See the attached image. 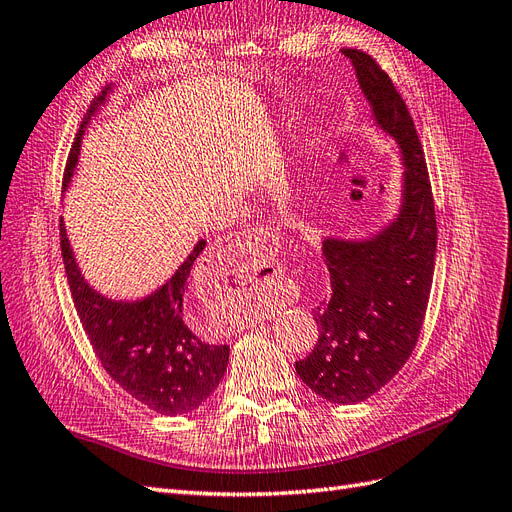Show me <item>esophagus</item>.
<instances>
[{"instance_id": "obj_1", "label": "esophagus", "mask_w": 512, "mask_h": 512, "mask_svg": "<svg viewBox=\"0 0 512 512\" xmlns=\"http://www.w3.org/2000/svg\"><path fill=\"white\" fill-rule=\"evenodd\" d=\"M271 245V237L267 230L256 228V230H241L234 232L230 237L217 247L213 254V269L222 273V269L228 267H239L247 260H256L267 252Z\"/></svg>"}]
</instances>
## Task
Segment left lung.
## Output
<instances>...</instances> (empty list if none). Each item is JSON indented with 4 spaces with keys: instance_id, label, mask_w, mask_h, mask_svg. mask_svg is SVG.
I'll return each instance as SVG.
<instances>
[{
    "instance_id": "1",
    "label": "left lung",
    "mask_w": 512,
    "mask_h": 512,
    "mask_svg": "<svg viewBox=\"0 0 512 512\" xmlns=\"http://www.w3.org/2000/svg\"><path fill=\"white\" fill-rule=\"evenodd\" d=\"M342 53L407 165L403 211L392 226L362 243H323L331 288L314 308L319 340L295 362L312 392L329 403L355 405L379 392L416 349L433 284L437 217L424 150L403 96L372 55L351 47Z\"/></svg>"
}]
</instances>
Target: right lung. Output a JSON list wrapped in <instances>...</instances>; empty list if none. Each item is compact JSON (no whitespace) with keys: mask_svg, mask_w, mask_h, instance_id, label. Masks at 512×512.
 I'll use <instances>...</instances> for the list:
<instances>
[{"mask_svg":"<svg viewBox=\"0 0 512 512\" xmlns=\"http://www.w3.org/2000/svg\"><path fill=\"white\" fill-rule=\"evenodd\" d=\"M105 101V92L90 103L88 118ZM81 129L66 161L64 181L77 165ZM200 241L189 258L155 295L142 301H112L84 282L60 222V250L73 303L92 351L120 388L163 416H181L198 409L222 381L230 347L206 344L196 334V312L189 301L191 267L204 250Z\"/></svg>","mask_w":512,"mask_h":512,"instance_id":"obj_1","label":"right lung"}]
</instances>
